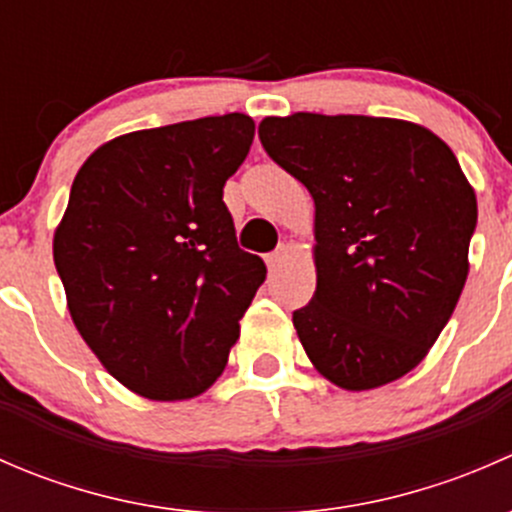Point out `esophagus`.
Returning <instances> with one entry per match:
<instances>
[{
	"instance_id": "1",
	"label": "esophagus",
	"mask_w": 512,
	"mask_h": 512,
	"mask_svg": "<svg viewBox=\"0 0 512 512\" xmlns=\"http://www.w3.org/2000/svg\"><path fill=\"white\" fill-rule=\"evenodd\" d=\"M285 260H287V247H277L275 252H270V255H267V267H270V272H275V270H280L282 262Z\"/></svg>"
}]
</instances>
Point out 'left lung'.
Listing matches in <instances>:
<instances>
[{"mask_svg":"<svg viewBox=\"0 0 512 512\" xmlns=\"http://www.w3.org/2000/svg\"><path fill=\"white\" fill-rule=\"evenodd\" d=\"M260 141L314 198L317 289L292 314L304 352L347 391L401 379L468 277L478 205L456 156L428 128L371 116H270Z\"/></svg>","mask_w":512,"mask_h":512,"instance_id":"left-lung-1","label":"left lung"}]
</instances>
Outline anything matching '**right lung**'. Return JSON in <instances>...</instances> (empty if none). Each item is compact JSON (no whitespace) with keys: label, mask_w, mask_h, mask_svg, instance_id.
Listing matches in <instances>:
<instances>
[{"label":"right lung","mask_w":512,"mask_h":512,"mask_svg":"<svg viewBox=\"0 0 512 512\" xmlns=\"http://www.w3.org/2000/svg\"><path fill=\"white\" fill-rule=\"evenodd\" d=\"M252 138L245 113L126 133L71 185L54 232L71 319L108 374L146 399L203 394L265 282L223 203Z\"/></svg>","instance_id":"add662e5"}]
</instances>
